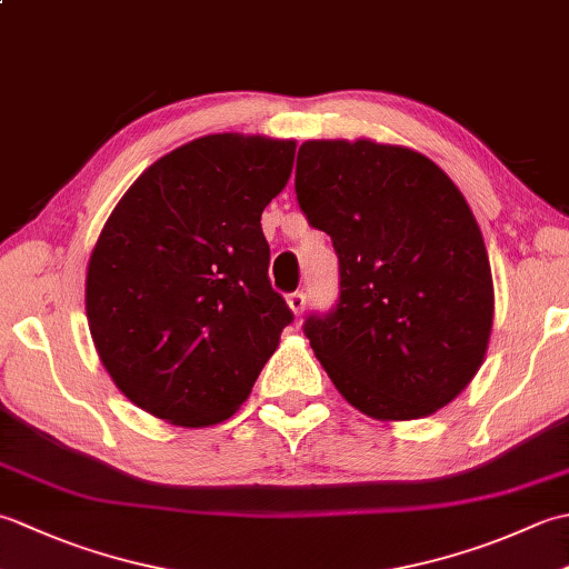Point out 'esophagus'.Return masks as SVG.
<instances>
[{"mask_svg": "<svg viewBox=\"0 0 569 569\" xmlns=\"http://www.w3.org/2000/svg\"><path fill=\"white\" fill-rule=\"evenodd\" d=\"M286 303H288V308H291L296 318L303 316V310H306V296L303 293H291L286 298Z\"/></svg>", "mask_w": 569, "mask_h": 569, "instance_id": "obj_1", "label": "esophagus"}]
</instances>
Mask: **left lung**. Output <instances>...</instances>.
Wrapping results in <instances>:
<instances>
[{"mask_svg":"<svg viewBox=\"0 0 569 569\" xmlns=\"http://www.w3.org/2000/svg\"><path fill=\"white\" fill-rule=\"evenodd\" d=\"M296 196L340 259V303L303 328L335 389L386 422L455 401L487 357L493 281L450 176L408 147L310 139Z\"/></svg>","mask_w":569,"mask_h":569,"instance_id":"1","label":"left lung"}]
</instances>
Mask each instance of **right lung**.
Returning <instances> with one entry per match:
<instances>
[{"label":"right lung","instance_id":"add662e5","mask_svg":"<svg viewBox=\"0 0 569 569\" xmlns=\"http://www.w3.org/2000/svg\"><path fill=\"white\" fill-rule=\"evenodd\" d=\"M293 139L208 134L151 163L107 217L84 310L117 389L180 428L232 418L291 308L269 281L261 212L291 178Z\"/></svg>","mask_w":569,"mask_h":569}]
</instances>
